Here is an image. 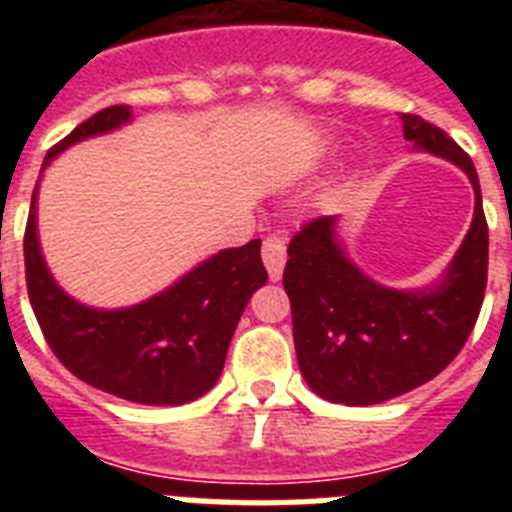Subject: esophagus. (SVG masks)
<instances>
[{
  "instance_id": "34e87169",
  "label": "esophagus",
  "mask_w": 512,
  "mask_h": 512,
  "mask_svg": "<svg viewBox=\"0 0 512 512\" xmlns=\"http://www.w3.org/2000/svg\"><path fill=\"white\" fill-rule=\"evenodd\" d=\"M261 259H264V266L266 271H269L271 282H279V279H282L284 264H287V243H284V238H279V235L264 238Z\"/></svg>"
}]
</instances>
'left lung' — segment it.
<instances>
[{
	"label": "left lung",
	"instance_id": "left-lung-1",
	"mask_svg": "<svg viewBox=\"0 0 512 512\" xmlns=\"http://www.w3.org/2000/svg\"><path fill=\"white\" fill-rule=\"evenodd\" d=\"M400 120L418 151L469 176L472 225L441 282L425 289H390L366 277L338 241V215L302 225L287 248L282 282L300 372L328 402L377 405L431 382L464 348L485 300L490 235L472 158L423 117Z\"/></svg>",
	"mask_w": 512,
	"mask_h": 512
}]
</instances>
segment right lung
<instances>
[{
    "instance_id": "add662e5",
    "label": "right lung",
    "mask_w": 512,
    "mask_h": 512,
    "mask_svg": "<svg viewBox=\"0 0 512 512\" xmlns=\"http://www.w3.org/2000/svg\"><path fill=\"white\" fill-rule=\"evenodd\" d=\"M130 122L128 104L99 110L48 151L43 169L69 146ZM38 184L25 228L27 295L40 330L81 382L140 405H184L215 387L248 300L266 284L261 241L225 248L151 300L97 310L51 277L38 241Z\"/></svg>"
}]
</instances>
